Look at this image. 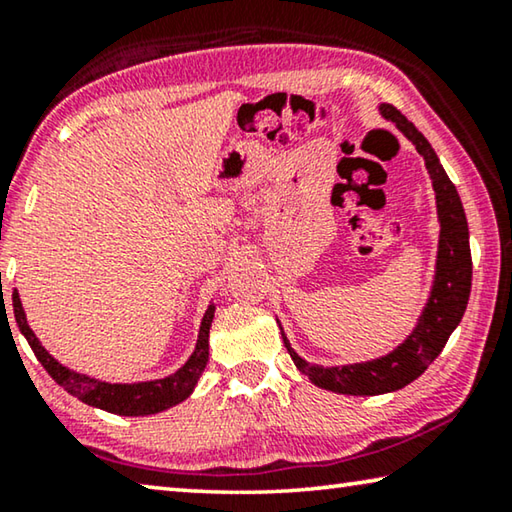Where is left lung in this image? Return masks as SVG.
Segmentation results:
<instances>
[{"label":"left lung","mask_w":512,"mask_h":512,"mask_svg":"<svg viewBox=\"0 0 512 512\" xmlns=\"http://www.w3.org/2000/svg\"><path fill=\"white\" fill-rule=\"evenodd\" d=\"M380 116L415 145L417 152L424 157L428 175H431L437 207V223H440V241H437V259L431 294L421 310L417 326L403 342L389 351L383 358L369 362L344 364V367H321L310 364L291 348L289 339L282 330V342H285L291 360L312 380L316 387L328 389L337 394L351 396H376L396 392L417 380L428 369L437 355L442 353L444 344L449 342L451 332L458 328L462 314L467 310L469 291H472V250H469V227L467 216L462 209L456 186L449 180L446 170L437 159L431 143L426 136L401 116L392 104H380Z\"/></svg>","instance_id":"1"}]
</instances>
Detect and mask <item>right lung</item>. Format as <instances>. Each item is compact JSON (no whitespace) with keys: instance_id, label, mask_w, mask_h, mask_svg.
<instances>
[{"instance_id":"obj_1","label":"right lung","mask_w":512,"mask_h":512,"mask_svg":"<svg viewBox=\"0 0 512 512\" xmlns=\"http://www.w3.org/2000/svg\"><path fill=\"white\" fill-rule=\"evenodd\" d=\"M13 312L15 323L27 342L31 351L36 353L38 362L43 364L45 371L59 383L68 394L77 396L81 403L93 405L111 415H123V417H148L164 412L173 405L186 401L196 389L202 371L207 367L209 360V328H212L216 305L209 303L205 316H202L198 342L193 348L191 358L186 360L180 369L170 373L166 378L157 380H145V383H109V380L91 378L86 373H79L75 369H68L66 364L54 360L47 348L40 344V339L34 335V330L29 328L27 314L22 310V300L18 289H13Z\"/></svg>"}]
</instances>
